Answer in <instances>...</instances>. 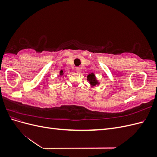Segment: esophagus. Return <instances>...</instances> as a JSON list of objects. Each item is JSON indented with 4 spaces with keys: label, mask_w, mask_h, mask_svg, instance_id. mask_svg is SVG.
<instances>
[{
    "label": "esophagus",
    "mask_w": 157,
    "mask_h": 157,
    "mask_svg": "<svg viewBox=\"0 0 157 157\" xmlns=\"http://www.w3.org/2000/svg\"><path fill=\"white\" fill-rule=\"evenodd\" d=\"M76 71H77V73H80V68H78V67H77L76 68Z\"/></svg>",
    "instance_id": "obj_1"
}]
</instances>
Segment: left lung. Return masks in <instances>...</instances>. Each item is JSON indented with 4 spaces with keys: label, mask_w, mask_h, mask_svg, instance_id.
<instances>
[{
    "label": "left lung",
    "mask_w": 157,
    "mask_h": 157,
    "mask_svg": "<svg viewBox=\"0 0 157 157\" xmlns=\"http://www.w3.org/2000/svg\"><path fill=\"white\" fill-rule=\"evenodd\" d=\"M87 80L89 82L90 84L92 86H95L96 85H99V82H98V80H97L96 75L94 73H90L88 76H87Z\"/></svg>",
    "instance_id": "left-lung-1"
}]
</instances>
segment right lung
Returning a JSON list of instances; mask_svg holds the SVG:
<instances>
[{"label":"right lung","mask_w":157,"mask_h":157,"mask_svg":"<svg viewBox=\"0 0 157 157\" xmlns=\"http://www.w3.org/2000/svg\"><path fill=\"white\" fill-rule=\"evenodd\" d=\"M64 71H63V70H61L60 71H59V75L60 76H63V74H64Z\"/></svg>","instance_id":"1"}]
</instances>
